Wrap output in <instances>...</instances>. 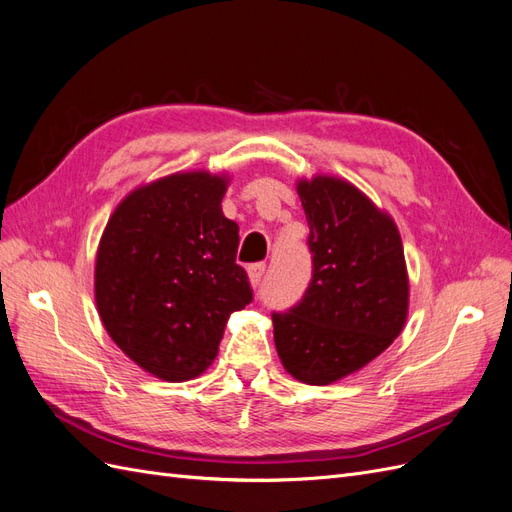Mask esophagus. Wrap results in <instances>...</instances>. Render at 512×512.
<instances>
[{"label": "esophagus", "mask_w": 512, "mask_h": 512, "mask_svg": "<svg viewBox=\"0 0 512 512\" xmlns=\"http://www.w3.org/2000/svg\"><path fill=\"white\" fill-rule=\"evenodd\" d=\"M265 271H267V265H262V262H258V265H252L250 269H247V277H250V284L254 288L262 282V275H265Z\"/></svg>", "instance_id": "34e87169"}]
</instances>
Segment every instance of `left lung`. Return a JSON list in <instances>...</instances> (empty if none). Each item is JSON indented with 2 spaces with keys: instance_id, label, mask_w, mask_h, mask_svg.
<instances>
[{
  "instance_id": "8db88e82",
  "label": "left lung",
  "mask_w": 512,
  "mask_h": 512,
  "mask_svg": "<svg viewBox=\"0 0 512 512\" xmlns=\"http://www.w3.org/2000/svg\"><path fill=\"white\" fill-rule=\"evenodd\" d=\"M297 192L314 275L305 297L273 314L284 369L324 386L363 369L404 331L410 282L395 220L346 179L314 175Z\"/></svg>"
}]
</instances>
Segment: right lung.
Segmentation results:
<instances>
[{
	"mask_svg": "<svg viewBox=\"0 0 512 512\" xmlns=\"http://www.w3.org/2000/svg\"><path fill=\"white\" fill-rule=\"evenodd\" d=\"M226 173L185 170L134 188L100 237L94 294L117 348L164 382L213 363L232 312L252 301L239 226L222 213Z\"/></svg>",
	"mask_w": 512,
	"mask_h": 512,
	"instance_id": "add662e5",
	"label": "right lung"
}]
</instances>
